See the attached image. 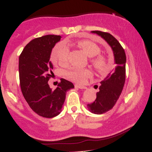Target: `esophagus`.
Returning a JSON list of instances; mask_svg holds the SVG:
<instances>
[{"label":"esophagus","instance_id":"obj_1","mask_svg":"<svg viewBox=\"0 0 152 152\" xmlns=\"http://www.w3.org/2000/svg\"><path fill=\"white\" fill-rule=\"evenodd\" d=\"M75 87H77V88H79V89H87V87H85V86H83V85H75Z\"/></svg>","mask_w":152,"mask_h":152}]
</instances>
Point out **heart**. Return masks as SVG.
Returning <instances> with one entry per match:
<instances>
[{
	"instance_id": "1",
	"label": "heart",
	"mask_w": 152,
	"mask_h": 152,
	"mask_svg": "<svg viewBox=\"0 0 152 152\" xmlns=\"http://www.w3.org/2000/svg\"><path fill=\"white\" fill-rule=\"evenodd\" d=\"M80 48L90 57V62L97 70L100 72L107 71L109 68V62L103 55H99L101 49L99 46L92 41L84 40L77 42ZM69 49L65 42H60L53 48L51 54V60L55 65H66L68 63ZM67 77L76 83H83L87 77L91 76L92 72L87 68L74 67L65 72Z\"/></svg>"
}]
</instances>
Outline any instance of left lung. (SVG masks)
<instances>
[{"label": "left lung", "mask_w": 152, "mask_h": 152, "mask_svg": "<svg viewBox=\"0 0 152 152\" xmlns=\"http://www.w3.org/2000/svg\"><path fill=\"white\" fill-rule=\"evenodd\" d=\"M92 33L97 34L107 42L113 51L116 67L107 75L99 87L97 98L94 102L87 104L90 112L96 115H102L112 110L119 99L125 83L126 54L120 43L111 34L104 32L94 31Z\"/></svg>", "instance_id": "8db88e82"}]
</instances>
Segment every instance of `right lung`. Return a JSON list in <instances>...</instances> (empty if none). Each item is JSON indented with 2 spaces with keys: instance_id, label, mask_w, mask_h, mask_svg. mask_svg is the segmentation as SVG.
Here are the masks:
<instances>
[{
  "instance_id": "add662e5",
  "label": "right lung",
  "mask_w": 152,
  "mask_h": 152,
  "mask_svg": "<svg viewBox=\"0 0 152 152\" xmlns=\"http://www.w3.org/2000/svg\"><path fill=\"white\" fill-rule=\"evenodd\" d=\"M61 37L47 35L34 39L19 57V78L23 97L35 113L46 118L56 117L62 112L66 92L74 88L71 82L62 78L54 90L48 85L53 74L50 60L51 52Z\"/></svg>"
}]
</instances>
